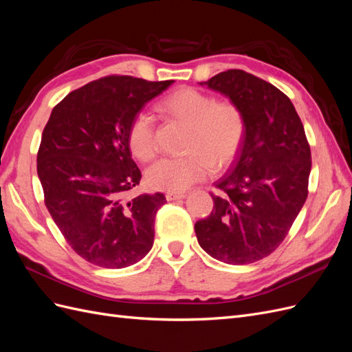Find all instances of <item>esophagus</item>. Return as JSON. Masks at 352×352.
Returning <instances> with one entry per match:
<instances>
[{"label": "esophagus", "mask_w": 352, "mask_h": 352, "mask_svg": "<svg viewBox=\"0 0 352 352\" xmlns=\"http://www.w3.org/2000/svg\"><path fill=\"white\" fill-rule=\"evenodd\" d=\"M184 198H186V194H182V192H167L166 194L167 201H176V199H184Z\"/></svg>", "instance_id": "esophagus-1"}]
</instances>
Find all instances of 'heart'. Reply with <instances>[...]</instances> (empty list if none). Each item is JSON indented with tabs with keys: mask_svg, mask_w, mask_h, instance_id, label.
<instances>
[{
	"mask_svg": "<svg viewBox=\"0 0 352 352\" xmlns=\"http://www.w3.org/2000/svg\"><path fill=\"white\" fill-rule=\"evenodd\" d=\"M160 111L189 124L185 151L180 158H160L145 172L150 188L179 192L206 179L211 168L228 167L239 153L245 135L241 109L230 101H216L210 94L194 88H182L166 97ZM132 154L146 162L155 155V132L153 117L138 113L127 131Z\"/></svg>",
	"mask_w": 352,
	"mask_h": 352,
	"instance_id": "1",
	"label": "heart"
}]
</instances>
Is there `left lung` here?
<instances>
[{"mask_svg":"<svg viewBox=\"0 0 352 352\" xmlns=\"http://www.w3.org/2000/svg\"><path fill=\"white\" fill-rule=\"evenodd\" d=\"M201 87L225 95L243 114L236 162L214 184L211 214L195 223L199 247L226 264H250L279 247L308 195L311 153L294 104L272 83L228 70Z\"/></svg>","mask_w":352,"mask_h":352,"instance_id":"left-lung-1","label":"left lung"}]
</instances>
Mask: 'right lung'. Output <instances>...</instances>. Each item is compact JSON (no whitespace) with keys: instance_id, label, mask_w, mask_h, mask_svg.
Here are the masks:
<instances>
[{"instance_id":"right-lung-1","label":"right lung","mask_w":352,"mask_h":352,"mask_svg":"<svg viewBox=\"0 0 352 352\" xmlns=\"http://www.w3.org/2000/svg\"><path fill=\"white\" fill-rule=\"evenodd\" d=\"M173 80L109 76L70 92L51 111L36 158L52 220L73 251L105 269L141 261L154 243L160 192L126 195L140 185L127 131L144 105Z\"/></svg>"}]
</instances>
